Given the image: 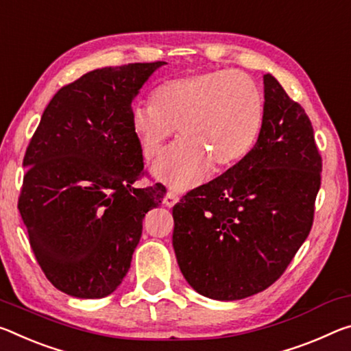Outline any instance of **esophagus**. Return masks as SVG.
I'll list each match as a JSON object with an SVG mask.
<instances>
[{"label": "esophagus", "mask_w": 351, "mask_h": 351, "mask_svg": "<svg viewBox=\"0 0 351 351\" xmlns=\"http://www.w3.org/2000/svg\"><path fill=\"white\" fill-rule=\"evenodd\" d=\"M180 202V197H178V193L175 192H167V195L164 198V204L167 206V208H173V206Z\"/></svg>", "instance_id": "1"}]
</instances>
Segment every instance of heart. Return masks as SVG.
I'll use <instances>...</instances> for the list:
<instances>
[{
  "label": "heart",
  "instance_id": "1",
  "mask_svg": "<svg viewBox=\"0 0 351 351\" xmlns=\"http://www.w3.org/2000/svg\"><path fill=\"white\" fill-rule=\"evenodd\" d=\"M263 119L259 87L231 70L167 81L153 92V104L136 103L130 112L145 159H153L178 128L181 141L153 165V175L178 191L199 184L213 165L223 169L241 160L253 148Z\"/></svg>",
  "mask_w": 351,
  "mask_h": 351
}]
</instances>
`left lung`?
<instances>
[{
    "label": "left lung",
    "mask_w": 351,
    "mask_h": 351,
    "mask_svg": "<svg viewBox=\"0 0 351 351\" xmlns=\"http://www.w3.org/2000/svg\"><path fill=\"white\" fill-rule=\"evenodd\" d=\"M320 171L309 117L274 75H264L254 147L173 206L171 243L193 291L234 302L274 285L313 226Z\"/></svg>",
    "instance_id": "left-lung-1"
}]
</instances>
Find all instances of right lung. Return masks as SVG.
<instances>
[{
  "instance_id": "right-lung-1",
  "label": "right lung",
  "mask_w": 351,
  "mask_h": 351,
  "mask_svg": "<svg viewBox=\"0 0 351 351\" xmlns=\"http://www.w3.org/2000/svg\"><path fill=\"white\" fill-rule=\"evenodd\" d=\"M167 62L104 66L56 93L26 149L19 210L49 282L76 298L121 285L142 220L165 187L138 189L143 156L131 104Z\"/></svg>"
}]
</instances>
